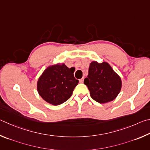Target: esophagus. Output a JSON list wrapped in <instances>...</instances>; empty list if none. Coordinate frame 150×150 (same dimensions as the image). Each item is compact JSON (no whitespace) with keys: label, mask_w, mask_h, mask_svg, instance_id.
Wrapping results in <instances>:
<instances>
[{"label":"esophagus","mask_w":150,"mask_h":150,"mask_svg":"<svg viewBox=\"0 0 150 150\" xmlns=\"http://www.w3.org/2000/svg\"><path fill=\"white\" fill-rule=\"evenodd\" d=\"M83 79H84V78H82V79H80V80H79L80 82V83H83Z\"/></svg>","instance_id":"34e87169"}]
</instances>
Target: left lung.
I'll list each match as a JSON object with an SVG mask.
<instances>
[{"mask_svg": "<svg viewBox=\"0 0 150 150\" xmlns=\"http://www.w3.org/2000/svg\"><path fill=\"white\" fill-rule=\"evenodd\" d=\"M83 83L88 86L91 98L99 103L114 100L122 87L120 77L106 62H91Z\"/></svg>", "mask_w": 150, "mask_h": 150, "instance_id": "8db88e82", "label": "left lung"}]
</instances>
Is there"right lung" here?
Instances as JSON below:
<instances>
[{
	"instance_id": "obj_1",
	"label": "right lung",
	"mask_w": 150,
	"mask_h": 150,
	"mask_svg": "<svg viewBox=\"0 0 150 150\" xmlns=\"http://www.w3.org/2000/svg\"><path fill=\"white\" fill-rule=\"evenodd\" d=\"M72 68H68L64 63L49 66L37 83L38 91L47 103L59 105L69 99L79 81L74 76Z\"/></svg>"
}]
</instances>
